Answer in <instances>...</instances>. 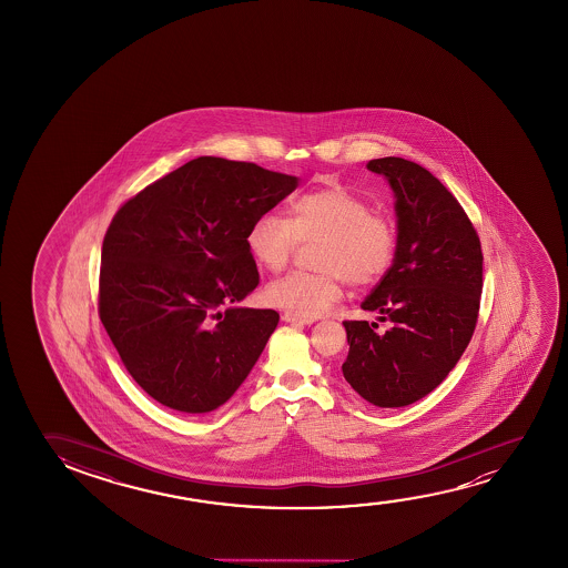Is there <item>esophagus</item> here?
Instances as JSON below:
<instances>
[{"label": "esophagus", "instance_id": "esophagus-1", "mask_svg": "<svg viewBox=\"0 0 568 568\" xmlns=\"http://www.w3.org/2000/svg\"><path fill=\"white\" fill-rule=\"evenodd\" d=\"M283 320L291 322V324H306V326L314 324V318H304V316H298L295 312H283Z\"/></svg>", "mask_w": 568, "mask_h": 568}]
</instances>
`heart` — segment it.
I'll return each mask as SVG.
<instances>
[{
	"label": "heart",
	"mask_w": 568,
	"mask_h": 568,
	"mask_svg": "<svg viewBox=\"0 0 568 568\" xmlns=\"http://www.w3.org/2000/svg\"><path fill=\"white\" fill-rule=\"evenodd\" d=\"M312 248L316 272H293L265 291L270 303L304 318L329 311L343 295V283L368 287L381 281L396 254V231L373 211L363 195L339 182L298 195L287 219L264 213L246 233L250 256L270 272H281L298 246Z\"/></svg>",
	"instance_id": "obj_1"
}]
</instances>
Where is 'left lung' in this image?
<instances>
[{"label":"left lung","instance_id":"left-lung-1","mask_svg":"<svg viewBox=\"0 0 568 568\" xmlns=\"http://www.w3.org/2000/svg\"><path fill=\"white\" fill-rule=\"evenodd\" d=\"M396 194L394 262L361 304L381 312L386 334L345 320V381L378 407H404L448 376L471 342L483 288L479 234L440 180L420 164L384 156L366 164Z\"/></svg>","mask_w":568,"mask_h":568}]
</instances>
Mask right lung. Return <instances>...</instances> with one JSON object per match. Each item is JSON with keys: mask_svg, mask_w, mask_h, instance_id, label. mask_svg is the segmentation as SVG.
I'll return each instance as SVG.
<instances>
[{"mask_svg": "<svg viewBox=\"0 0 568 568\" xmlns=\"http://www.w3.org/2000/svg\"><path fill=\"white\" fill-rule=\"evenodd\" d=\"M296 186L295 176L254 163L197 156L112 217L99 316L128 373L159 404L213 412L256 365L280 314L236 306L260 283L246 233Z\"/></svg>", "mask_w": 568, "mask_h": 568, "instance_id": "add662e5", "label": "right lung"}]
</instances>
